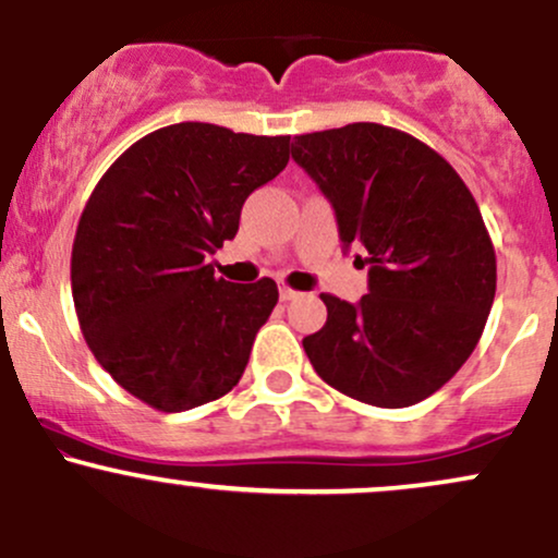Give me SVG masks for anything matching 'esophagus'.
Returning a JSON list of instances; mask_svg holds the SVG:
<instances>
[{
	"label": "esophagus",
	"mask_w": 558,
	"mask_h": 558,
	"mask_svg": "<svg viewBox=\"0 0 558 558\" xmlns=\"http://www.w3.org/2000/svg\"><path fill=\"white\" fill-rule=\"evenodd\" d=\"M299 296V291H293V288H288L286 283L280 286V301H291V299H296Z\"/></svg>",
	"instance_id": "obj_1"
}]
</instances>
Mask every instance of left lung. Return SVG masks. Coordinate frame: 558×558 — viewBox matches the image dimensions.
<instances>
[{"label":"left lung","instance_id":"left-lung-1","mask_svg":"<svg viewBox=\"0 0 558 558\" xmlns=\"http://www.w3.org/2000/svg\"><path fill=\"white\" fill-rule=\"evenodd\" d=\"M291 155L330 198L341 241L367 248L369 265L360 304L319 293L328 323L304 338L312 367L373 407L427 399L470 360L496 296L475 196L438 151L380 123L293 136Z\"/></svg>","mask_w":558,"mask_h":558}]
</instances>
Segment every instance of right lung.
<instances>
[{"mask_svg":"<svg viewBox=\"0 0 558 558\" xmlns=\"http://www.w3.org/2000/svg\"><path fill=\"white\" fill-rule=\"evenodd\" d=\"M288 141L159 128L88 196L70 257L75 315L96 362L151 409L185 412L241 380L278 286L228 283L207 257L235 235L246 196L286 168Z\"/></svg>","mask_w":558,"mask_h":558,"instance_id":"add662e5","label":"right lung"}]
</instances>
